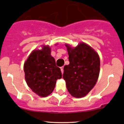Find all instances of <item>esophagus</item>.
Wrapping results in <instances>:
<instances>
[{"label":"esophagus","mask_w":124,"mask_h":124,"mask_svg":"<svg viewBox=\"0 0 124 124\" xmlns=\"http://www.w3.org/2000/svg\"><path fill=\"white\" fill-rule=\"evenodd\" d=\"M61 72H62V73L63 74V67H61Z\"/></svg>","instance_id":"34e87169"}]
</instances>
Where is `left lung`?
Masks as SVG:
<instances>
[{
    "mask_svg": "<svg viewBox=\"0 0 124 124\" xmlns=\"http://www.w3.org/2000/svg\"><path fill=\"white\" fill-rule=\"evenodd\" d=\"M65 46L70 63L64 66L63 78L69 93L75 98H82L96 83L100 74V57L84 43H80L74 48L68 44Z\"/></svg>",
    "mask_w": 124,
    "mask_h": 124,
    "instance_id": "1",
    "label": "left lung"
}]
</instances>
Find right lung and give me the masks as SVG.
I'll return each instance as SVG.
<instances>
[{"label": "right lung", "instance_id": "add662e5", "mask_svg": "<svg viewBox=\"0 0 124 124\" xmlns=\"http://www.w3.org/2000/svg\"><path fill=\"white\" fill-rule=\"evenodd\" d=\"M25 80L32 91L41 97L53 91L57 79L62 78L61 69L55 65L49 46L34 50L24 63Z\"/></svg>", "mask_w": 124, "mask_h": 124}]
</instances>
